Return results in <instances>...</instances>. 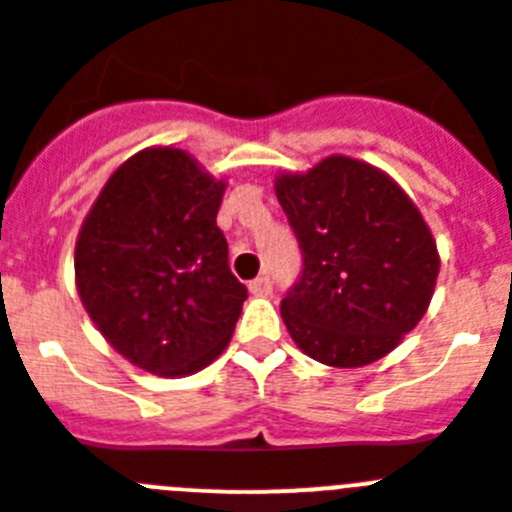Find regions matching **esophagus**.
<instances>
[{
    "mask_svg": "<svg viewBox=\"0 0 512 512\" xmlns=\"http://www.w3.org/2000/svg\"><path fill=\"white\" fill-rule=\"evenodd\" d=\"M270 290H273V283H270V278L267 275H260V278H255L250 283V293L252 296H270Z\"/></svg>",
    "mask_w": 512,
    "mask_h": 512,
    "instance_id": "obj_1",
    "label": "esophagus"
}]
</instances>
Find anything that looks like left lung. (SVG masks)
Masks as SVG:
<instances>
[{
  "label": "left lung",
  "mask_w": 512,
  "mask_h": 512,
  "mask_svg": "<svg viewBox=\"0 0 512 512\" xmlns=\"http://www.w3.org/2000/svg\"><path fill=\"white\" fill-rule=\"evenodd\" d=\"M275 196L303 250L301 280L280 303L298 349L329 367L393 352L423 319L441 265L411 196L349 155L280 173Z\"/></svg>",
  "instance_id": "8db88e82"
}]
</instances>
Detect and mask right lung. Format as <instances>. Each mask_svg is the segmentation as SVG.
Here are the masks:
<instances>
[{"mask_svg": "<svg viewBox=\"0 0 512 512\" xmlns=\"http://www.w3.org/2000/svg\"><path fill=\"white\" fill-rule=\"evenodd\" d=\"M224 188L181 147H145L114 170L78 229L81 303L140 370L193 375L232 339L247 288L216 227Z\"/></svg>", "mask_w": 512, "mask_h": 512, "instance_id": "obj_1", "label": "right lung"}]
</instances>
